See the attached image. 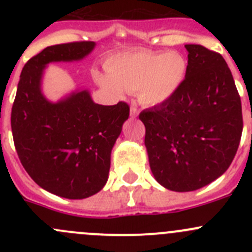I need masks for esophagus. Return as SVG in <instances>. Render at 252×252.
Instances as JSON below:
<instances>
[{
    "mask_svg": "<svg viewBox=\"0 0 252 252\" xmlns=\"http://www.w3.org/2000/svg\"><path fill=\"white\" fill-rule=\"evenodd\" d=\"M138 113H139V108L136 107V106L133 103V105H131V107H130V117H133V118H134V117L138 116Z\"/></svg>",
    "mask_w": 252,
    "mask_h": 252,
    "instance_id": "34e87169",
    "label": "esophagus"
}]
</instances>
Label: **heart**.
Returning a JSON list of instances; mask_svg holds the SVG:
<instances>
[{
    "instance_id": "b5f03b06",
    "label": "heart",
    "mask_w": 252,
    "mask_h": 252,
    "mask_svg": "<svg viewBox=\"0 0 252 252\" xmlns=\"http://www.w3.org/2000/svg\"><path fill=\"white\" fill-rule=\"evenodd\" d=\"M108 75L95 73L101 86L114 94L136 93L144 105L168 100L187 74V62L177 52L133 50L112 56L106 63Z\"/></svg>"
}]
</instances>
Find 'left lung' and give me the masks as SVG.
<instances>
[{
  "instance_id": "8db88e82",
  "label": "left lung",
  "mask_w": 252,
  "mask_h": 252,
  "mask_svg": "<svg viewBox=\"0 0 252 252\" xmlns=\"http://www.w3.org/2000/svg\"><path fill=\"white\" fill-rule=\"evenodd\" d=\"M187 74L164 102L139 114L157 182L173 191H194L232 163L241 133V101L222 55L185 45Z\"/></svg>"
}]
</instances>
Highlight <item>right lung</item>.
I'll return each mask as SVG.
<instances>
[{"mask_svg": "<svg viewBox=\"0 0 252 252\" xmlns=\"http://www.w3.org/2000/svg\"><path fill=\"white\" fill-rule=\"evenodd\" d=\"M94 41L48 46L25 63L11 113L14 146L23 167L39 187L65 199H85L108 179L111 151L129 117V105L95 103L86 90L57 103L40 90L50 62L85 57Z\"/></svg>", "mask_w": 252, "mask_h": 252, "instance_id": "right-lung-1", "label": "right lung"}]
</instances>
